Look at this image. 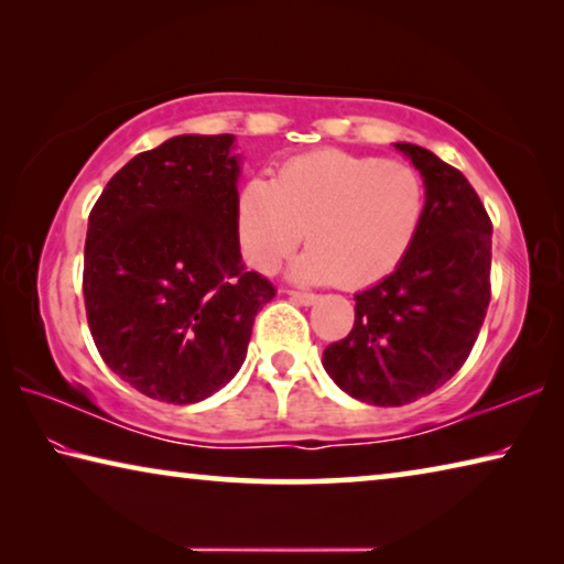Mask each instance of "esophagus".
Returning <instances> with one entry per match:
<instances>
[{
  "instance_id": "1",
  "label": "esophagus",
  "mask_w": 564,
  "mask_h": 564,
  "mask_svg": "<svg viewBox=\"0 0 564 564\" xmlns=\"http://www.w3.org/2000/svg\"><path fill=\"white\" fill-rule=\"evenodd\" d=\"M289 295H291V301L301 303V305H313V303L318 301V295L316 293H308V291H289Z\"/></svg>"
}]
</instances>
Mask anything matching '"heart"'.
<instances>
[{"label": "heart", "mask_w": 564, "mask_h": 564, "mask_svg": "<svg viewBox=\"0 0 564 564\" xmlns=\"http://www.w3.org/2000/svg\"><path fill=\"white\" fill-rule=\"evenodd\" d=\"M425 218V184L400 161L318 149L289 159L275 178L251 176L236 196L243 261L271 273L301 243L303 281L366 289L393 273Z\"/></svg>", "instance_id": "b5f03b06"}]
</instances>
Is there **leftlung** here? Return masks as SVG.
Wrapping results in <instances>:
<instances>
[{
    "instance_id": "obj_1",
    "label": "left lung",
    "mask_w": 564,
    "mask_h": 564,
    "mask_svg": "<svg viewBox=\"0 0 564 564\" xmlns=\"http://www.w3.org/2000/svg\"><path fill=\"white\" fill-rule=\"evenodd\" d=\"M425 184V218L403 263L356 293V323L323 350L340 390L370 405H405L445 386L470 356L490 303L492 224L460 171L395 144Z\"/></svg>"
}]
</instances>
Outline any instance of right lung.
Wrapping results in <instances>:
<instances>
[{
  "label": "right lung",
  "mask_w": 564,
  "mask_h": 564,
  "mask_svg": "<svg viewBox=\"0 0 564 564\" xmlns=\"http://www.w3.org/2000/svg\"><path fill=\"white\" fill-rule=\"evenodd\" d=\"M234 133H184L133 156L89 214L84 305L104 362L164 403H198L246 360L275 289L236 238Z\"/></svg>",
  "instance_id": "add662e5"
}]
</instances>
